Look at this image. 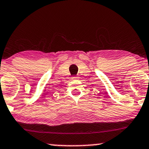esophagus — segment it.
I'll list each match as a JSON object with an SVG mask.
<instances>
[{
  "label": "esophagus",
  "mask_w": 149,
  "mask_h": 149,
  "mask_svg": "<svg viewBox=\"0 0 149 149\" xmlns=\"http://www.w3.org/2000/svg\"><path fill=\"white\" fill-rule=\"evenodd\" d=\"M72 79H77V77H73Z\"/></svg>",
  "instance_id": "34e87169"
}]
</instances>
